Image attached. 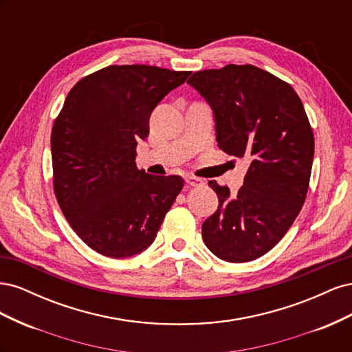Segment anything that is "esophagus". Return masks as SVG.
Returning <instances> with one entry per match:
<instances>
[{"label":"esophagus","mask_w":352,"mask_h":352,"mask_svg":"<svg viewBox=\"0 0 352 352\" xmlns=\"http://www.w3.org/2000/svg\"><path fill=\"white\" fill-rule=\"evenodd\" d=\"M185 182H186V185H188V186H192V188L201 186L202 184H204V182H202L201 179L194 177V176H186V177H185Z\"/></svg>","instance_id":"obj_1"}]
</instances>
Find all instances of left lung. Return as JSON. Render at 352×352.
<instances>
[{
    "label": "left lung",
    "mask_w": 352,
    "mask_h": 352,
    "mask_svg": "<svg viewBox=\"0 0 352 352\" xmlns=\"http://www.w3.org/2000/svg\"><path fill=\"white\" fill-rule=\"evenodd\" d=\"M188 83L212 110L220 150L250 162L238 194L208 182L219 207L202 239L220 260H255L285 236L307 197L314 136L304 105L289 83L251 65L195 72Z\"/></svg>",
    "instance_id": "1"
}]
</instances>
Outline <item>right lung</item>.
<instances>
[{
    "mask_svg": "<svg viewBox=\"0 0 352 352\" xmlns=\"http://www.w3.org/2000/svg\"><path fill=\"white\" fill-rule=\"evenodd\" d=\"M190 72L109 66L80 79L52 126L54 192L80 239L111 258H127L154 242L184 188L180 176L136 167L138 141L166 95Z\"/></svg>",
    "mask_w": 352,
    "mask_h": 352,
    "instance_id": "right-lung-1",
    "label": "right lung"
}]
</instances>
